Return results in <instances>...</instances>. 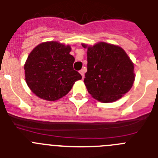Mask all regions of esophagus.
I'll use <instances>...</instances> for the list:
<instances>
[{
    "mask_svg": "<svg viewBox=\"0 0 158 158\" xmlns=\"http://www.w3.org/2000/svg\"><path fill=\"white\" fill-rule=\"evenodd\" d=\"M85 69H82V70H80L79 71V73L81 74V76H82V79H83V78H84V73H85Z\"/></svg>",
    "mask_w": 158,
    "mask_h": 158,
    "instance_id": "obj_1",
    "label": "esophagus"
}]
</instances>
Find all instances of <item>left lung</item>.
<instances>
[{"mask_svg":"<svg viewBox=\"0 0 158 158\" xmlns=\"http://www.w3.org/2000/svg\"><path fill=\"white\" fill-rule=\"evenodd\" d=\"M87 48L84 83L94 98L113 102L128 92L135 81L134 64L121 47L99 42Z\"/></svg>","mask_w":158,"mask_h":158,"instance_id":"1","label":"left lung"}]
</instances>
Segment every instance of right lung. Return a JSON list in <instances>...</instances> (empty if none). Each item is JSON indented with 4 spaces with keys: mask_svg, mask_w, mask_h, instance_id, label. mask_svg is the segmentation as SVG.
Segmentation results:
<instances>
[{
    "mask_svg": "<svg viewBox=\"0 0 158 158\" xmlns=\"http://www.w3.org/2000/svg\"><path fill=\"white\" fill-rule=\"evenodd\" d=\"M70 45L57 42L39 44L24 65L25 79L31 91L40 98L56 101L69 93L82 76L73 69L75 58Z\"/></svg>",
    "mask_w": 158,
    "mask_h": 158,
    "instance_id": "obj_1",
    "label": "right lung"
}]
</instances>
